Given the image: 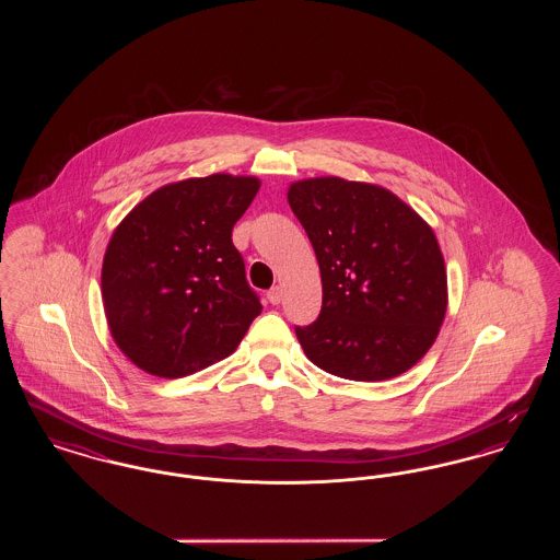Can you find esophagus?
Returning a JSON list of instances; mask_svg holds the SVG:
<instances>
[{
  "instance_id": "obj_1",
  "label": "esophagus",
  "mask_w": 560,
  "mask_h": 560,
  "mask_svg": "<svg viewBox=\"0 0 560 560\" xmlns=\"http://www.w3.org/2000/svg\"><path fill=\"white\" fill-rule=\"evenodd\" d=\"M267 298L270 304H279L283 300V290L279 285H275V288L268 290Z\"/></svg>"
}]
</instances>
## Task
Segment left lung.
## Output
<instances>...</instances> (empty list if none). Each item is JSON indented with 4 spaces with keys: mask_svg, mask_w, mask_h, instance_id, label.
Returning <instances> with one entry per match:
<instances>
[{
    "mask_svg": "<svg viewBox=\"0 0 560 560\" xmlns=\"http://www.w3.org/2000/svg\"><path fill=\"white\" fill-rule=\"evenodd\" d=\"M288 201L315 247L323 283L319 317L295 327L304 354L357 382L413 368L447 311L432 229L388 188L338 176L298 180Z\"/></svg>",
    "mask_w": 560,
    "mask_h": 560,
    "instance_id": "left-lung-1",
    "label": "left lung"
}]
</instances>
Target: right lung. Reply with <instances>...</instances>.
<instances>
[{
    "instance_id": "right-lung-1",
    "label": "right lung",
    "mask_w": 560,
    "mask_h": 560,
    "mask_svg": "<svg viewBox=\"0 0 560 560\" xmlns=\"http://www.w3.org/2000/svg\"><path fill=\"white\" fill-rule=\"evenodd\" d=\"M260 188L212 174L158 188L115 229L103 302L119 350L142 372L183 377L240 347L262 311L233 245V226Z\"/></svg>"
}]
</instances>
